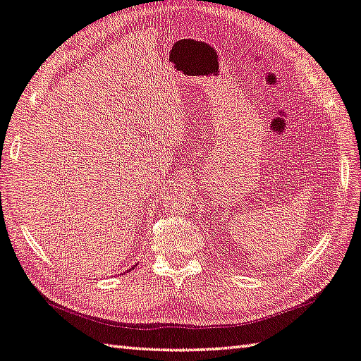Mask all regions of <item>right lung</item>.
<instances>
[{"instance_id":"obj_1","label":"right lung","mask_w":361,"mask_h":361,"mask_svg":"<svg viewBox=\"0 0 361 361\" xmlns=\"http://www.w3.org/2000/svg\"><path fill=\"white\" fill-rule=\"evenodd\" d=\"M134 267H135V265H134ZM134 267H133V268H134Z\"/></svg>"}]
</instances>
